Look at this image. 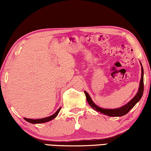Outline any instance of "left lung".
Segmentation results:
<instances>
[{"mask_svg": "<svg viewBox=\"0 0 151 151\" xmlns=\"http://www.w3.org/2000/svg\"><path fill=\"white\" fill-rule=\"evenodd\" d=\"M142 65V64H141ZM144 92V69L143 67L142 66V78L141 80H140V83H139V89H138V92L137 94L135 95V96L132 99V100L127 103V104H125L124 106L120 107V108H117L114 109H102L100 108V106H97V105L95 104V103L93 102V100L91 98L87 92L84 91V93H85L86 100L88 103V104L90 105L92 107L94 110H96L98 112H100L102 114L108 115V116L110 117H120L123 116L127 114V113H129L131 109L133 108V106L137 104V103L139 102L140 99L142 97V95H143Z\"/></svg>", "mask_w": 151, "mask_h": 151, "instance_id": "left-lung-1", "label": "left lung"}]
</instances>
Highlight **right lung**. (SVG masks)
<instances>
[{
    "label": "right lung",
    "mask_w": 151,
    "mask_h": 151,
    "mask_svg": "<svg viewBox=\"0 0 151 151\" xmlns=\"http://www.w3.org/2000/svg\"><path fill=\"white\" fill-rule=\"evenodd\" d=\"M60 108H59L58 109V111L55 112L54 114H53L52 115H51V116L49 117H45V118H41V119H29V118H26V117H24V119H25L27 122H28L29 123H32V124H40V123H45V122H49V121H51L53 119H54L55 117L57 116L58 114L60 111Z\"/></svg>",
    "instance_id": "right-lung-1"
}]
</instances>
